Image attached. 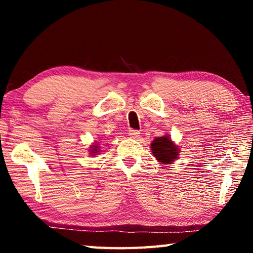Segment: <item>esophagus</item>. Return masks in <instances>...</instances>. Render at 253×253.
Instances as JSON below:
<instances>
[{
	"label": "esophagus",
	"instance_id": "1",
	"mask_svg": "<svg viewBox=\"0 0 253 253\" xmlns=\"http://www.w3.org/2000/svg\"><path fill=\"white\" fill-rule=\"evenodd\" d=\"M128 134H129V136L131 137V138H138L140 132L138 130H136V129H130Z\"/></svg>",
	"mask_w": 253,
	"mask_h": 253
}]
</instances>
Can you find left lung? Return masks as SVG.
Here are the masks:
<instances>
[{"mask_svg": "<svg viewBox=\"0 0 253 253\" xmlns=\"http://www.w3.org/2000/svg\"><path fill=\"white\" fill-rule=\"evenodd\" d=\"M151 146L153 155L163 164H169V163L174 162L178 155L177 147L172 143L169 136L157 137L153 140Z\"/></svg>", "mask_w": 253, "mask_h": 253, "instance_id": "1", "label": "left lung"}]
</instances>
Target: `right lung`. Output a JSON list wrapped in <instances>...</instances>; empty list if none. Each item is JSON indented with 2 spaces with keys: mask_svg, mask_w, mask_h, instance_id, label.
Listing matches in <instances>:
<instances>
[{
  "mask_svg": "<svg viewBox=\"0 0 253 253\" xmlns=\"http://www.w3.org/2000/svg\"><path fill=\"white\" fill-rule=\"evenodd\" d=\"M98 147H99V146H97V145H93V146H92L91 153H93V155H96V153L99 152V149H98Z\"/></svg>",
  "mask_w": 253,
  "mask_h": 253,
  "instance_id": "obj_1",
  "label": "right lung"
}]
</instances>
